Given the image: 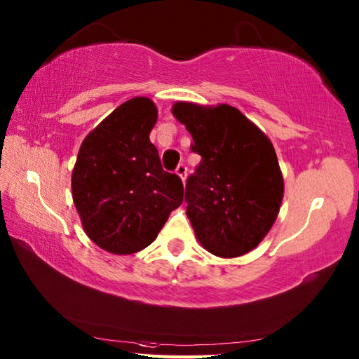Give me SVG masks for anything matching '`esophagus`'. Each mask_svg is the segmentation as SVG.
Returning <instances> with one entry per match:
<instances>
[{
    "label": "esophagus",
    "mask_w": 359,
    "mask_h": 359,
    "mask_svg": "<svg viewBox=\"0 0 359 359\" xmlns=\"http://www.w3.org/2000/svg\"><path fill=\"white\" fill-rule=\"evenodd\" d=\"M175 174L179 175V177L182 179V182H185V179H187V166L185 165H179L177 169H175Z\"/></svg>",
    "instance_id": "obj_1"
}]
</instances>
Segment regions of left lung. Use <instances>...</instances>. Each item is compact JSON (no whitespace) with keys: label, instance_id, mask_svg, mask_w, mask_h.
Here are the masks:
<instances>
[{"label":"left lung","instance_id":"8db88e82","mask_svg":"<svg viewBox=\"0 0 359 359\" xmlns=\"http://www.w3.org/2000/svg\"><path fill=\"white\" fill-rule=\"evenodd\" d=\"M172 114L202 160L187 180V217L201 246L232 259L254 250L278 218L284 179L262 130L236 107L175 102Z\"/></svg>","mask_w":359,"mask_h":359}]
</instances>
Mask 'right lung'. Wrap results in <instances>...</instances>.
Segmentation results:
<instances>
[{
  "label": "right lung",
  "mask_w": 359,
  "mask_h": 359,
  "mask_svg": "<svg viewBox=\"0 0 359 359\" xmlns=\"http://www.w3.org/2000/svg\"><path fill=\"white\" fill-rule=\"evenodd\" d=\"M158 109L133 97L90 130L72 171V198L83 229L111 254L151 245L184 201L179 175L163 171L149 135Z\"/></svg>",
  "instance_id": "obj_1"
}]
</instances>
